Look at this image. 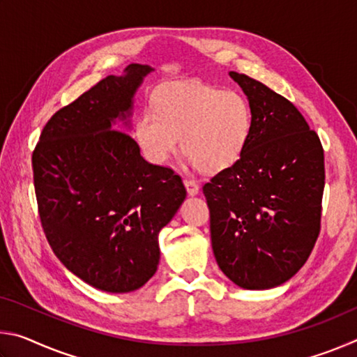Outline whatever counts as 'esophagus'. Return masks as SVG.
Masks as SVG:
<instances>
[{"label": "esophagus", "mask_w": 357, "mask_h": 357, "mask_svg": "<svg viewBox=\"0 0 357 357\" xmlns=\"http://www.w3.org/2000/svg\"><path fill=\"white\" fill-rule=\"evenodd\" d=\"M184 185H185L187 193H189L190 197L197 195L198 190H200V185H198L195 181H192V179H184Z\"/></svg>", "instance_id": "34e87169"}]
</instances>
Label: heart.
<instances>
[{
  "instance_id": "1",
  "label": "heart",
  "mask_w": 357,
  "mask_h": 357,
  "mask_svg": "<svg viewBox=\"0 0 357 357\" xmlns=\"http://www.w3.org/2000/svg\"><path fill=\"white\" fill-rule=\"evenodd\" d=\"M154 111L138 116L134 135L143 155L165 164L181 149L202 172L217 173L243 157L253 132L244 96L202 82H172L157 89Z\"/></svg>"
}]
</instances>
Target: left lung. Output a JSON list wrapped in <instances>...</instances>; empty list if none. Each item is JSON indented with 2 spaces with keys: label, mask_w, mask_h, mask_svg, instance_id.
<instances>
[{
  "label": "left lung",
  "mask_w": 357,
  "mask_h": 357,
  "mask_svg": "<svg viewBox=\"0 0 357 357\" xmlns=\"http://www.w3.org/2000/svg\"><path fill=\"white\" fill-rule=\"evenodd\" d=\"M253 112L247 149L204 184L215 261L245 289L291 279L315 245L321 220L324 153L291 102L261 82L228 72Z\"/></svg>",
  "instance_id": "left-lung-1"
}]
</instances>
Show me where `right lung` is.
<instances>
[{"label":"right lung","instance_id":"right-lung-1","mask_svg":"<svg viewBox=\"0 0 357 357\" xmlns=\"http://www.w3.org/2000/svg\"><path fill=\"white\" fill-rule=\"evenodd\" d=\"M153 70L129 64L105 77L53 114L33 153L48 243L72 274L107 293L135 291L155 274L160 229L185 200L178 174L144 160L126 134Z\"/></svg>","mask_w":357,"mask_h":357}]
</instances>
